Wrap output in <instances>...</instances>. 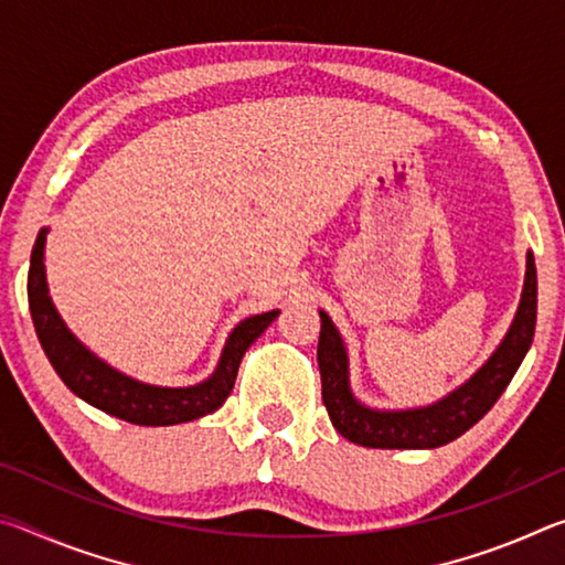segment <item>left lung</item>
Returning a JSON list of instances; mask_svg holds the SVG:
<instances>
[{"instance_id":"8db88e82","label":"left lung","mask_w":565,"mask_h":565,"mask_svg":"<svg viewBox=\"0 0 565 565\" xmlns=\"http://www.w3.org/2000/svg\"><path fill=\"white\" fill-rule=\"evenodd\" d=\"M539 309V276L533 254H525V279L519 309L509 331L481 369L444 398L414 408H376L363 404L351 388L349 351L337 323L321 311L319 371L321 398L337 431L351 444L366 448H438L478 424L511 384L529 353Z\"/></svg>"}]
</instances>
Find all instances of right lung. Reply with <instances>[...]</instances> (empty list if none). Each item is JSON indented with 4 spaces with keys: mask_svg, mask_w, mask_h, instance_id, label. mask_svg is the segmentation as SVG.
Here are the masks:
<instances>
[{
    "mask_svg": "<svg viewBox=\"0 0 565 565\" xmlns=\"http://www.w3.org/2000/svg\"><path fill=\"white\" fill-rule=\"evenodd\" d=\"M50 228H42L36 236L30 262V281H26V294H30V311L32 321L40 337L46 359L54 366L56 374L72 391L74 396L87 401L94 408L104 414L117 416L121 420L137 426H174L186 424V420L202 418L214 414L218 406H224L234 388L246 349L262 337L266 327L279 317V309L256 313L238 321L228 333L218 356L212 376L199 381L194 386H154L147 381L127 376L124 371L114 369L111 363L99 359L89 347L74 337L72 329L66 327L64 319L56 311V306L46 286L44 269V246Z\"/></svg>",
    "mask_w": 565,
    "mask_h": 565,
    "instance_id": "right-lung-1",
    "label": "right lung"
}]
</instances>
